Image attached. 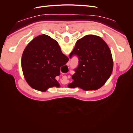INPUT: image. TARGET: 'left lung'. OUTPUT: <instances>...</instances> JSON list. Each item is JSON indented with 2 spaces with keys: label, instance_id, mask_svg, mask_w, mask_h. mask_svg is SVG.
I'll return each mask as SVG.
<instances>
[{
  "label": "left lung",
  "instance_id": "left-lung-1",
  "mask_svg": "<svg viewBox=\"0 0 133 133\" xmlns=\"http://www.w3.org/2000/svg\"><path fill=\"white\" fill-rule=\"evenodd\" d=\"M78 58L79 64L72 76L70 88L79 87L84 90H95L106 83L110 76L113 60L109 48L99 36L87 35L76 42L69 55Z\"/></svg>",
  "mask_w": 133,
  "mask_h": 133
}]
</instances>
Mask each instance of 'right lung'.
Segmentation results:
<instances>
[{"mask_svg":"<svg viewBox=\"0 0 133 133\" xmlns=\"http://www.w3.org/2000/svg\"><path fill=\"white\" fill-rule=\"evenodd\" d=\"M69 60L63 54L58 43L47 35L34 38L28 44L22 57V68L28 84L33 89L45 91L60 85L55 77L60 67Z\"/></svg>","mask_w":133,"mask_h":133,"instance_id":"obj_1","label":"right lung"}]
</instances>
